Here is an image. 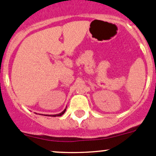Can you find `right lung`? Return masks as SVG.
<instances>
[{
    "mask_svg": "<svg viewBox=\"0 0 156 156\" xmlns=\"http://www.w3.org/2000/svg\"><path fill=\"white\" fill-rule=\"evenodd\" d=\"M65 112H66V109H65L63 111V112H60V113H59V114H57V115H51V116H53V117H55V116H60V115H63V114Z\"/></svg>",
    "mask_w": 156,
    "mask_h": 156,
    "instance_id": "right-lung-1",
    "label": "right lung"
}]
</instances>
